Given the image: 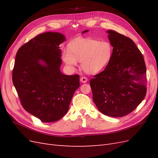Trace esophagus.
Here are the masks:
<instances>
[{"instance_id": "34e87169", "label": "esophagus", "mask_w": 158, "mask_h": 158, "mask_svg": "<svg viewBox=\"0 0 158 158\" xmlns=\"http://www.w3.org/2000/svg\"><path fill=\"white\" fill-rule=\"evenodd\" d=\"M88 81V78L86 77H84V76H82V77L80 78V82L82 83H85L87 82Z\"/></svg>"}]
</instances>
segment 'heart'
Segmentation results:
<instances>
[{"label": "heart", "mask_w": 158, "mask_h": 158, "mask_svg": "<svg viewBox=\"0 0 158 158\" xmlns=\"http://www.w3.org/2000/svg\"><path fill=\"white\" fill-rule=\"evenodd\" d=\"M68 49L62 52V59L70 66L81 60V67L88 74H94L103 70L113 56V46L108 41L92 38H76L67 45Z\"/></svg>", "instance_id": "b5f03b06"}]
</instances>
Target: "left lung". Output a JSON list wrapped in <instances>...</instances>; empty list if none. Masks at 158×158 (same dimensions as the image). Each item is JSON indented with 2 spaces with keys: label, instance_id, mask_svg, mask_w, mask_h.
<instances>
[{
  "label": "left lung",
  "instance_id": "1",
  "mask_svg": "<svg viewBox=\"0 0 158 158\" xmlns=\"http://www.w3.org/2000/svg\"><path fill=\"white\" fill-rule=\"evenodd\" d=\"M107 32L113 47L112 58L103 71L94 76L89 85L99 111L121 117L132 112L146 96V64L131 38L113 30Z\"/></svg>",
  "mask_w": 158,
  "mask_h": 158
}]
</instances>
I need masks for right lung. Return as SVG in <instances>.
Returning <instances> with one entry per match:
<instances>
[{
  "label": "right lung",
  "mask_w": 158,
  "mask_h": 158,
  "mask_svg": "<svg viewBox=\"0 0 158 158\" xmlns=\"http://www.w3.org/2000/svg\"><path fill=\"white\" fill-rule=\"evenodd\" d=\"M64 41L60 33H41L23 45L16 55L12 81L22 106L44 123L66 114L80 87L78 74L65 75L60 70L59 45Z\"/></svg>",
  "instance_id": "right-lung-1"
}]
</instances>
